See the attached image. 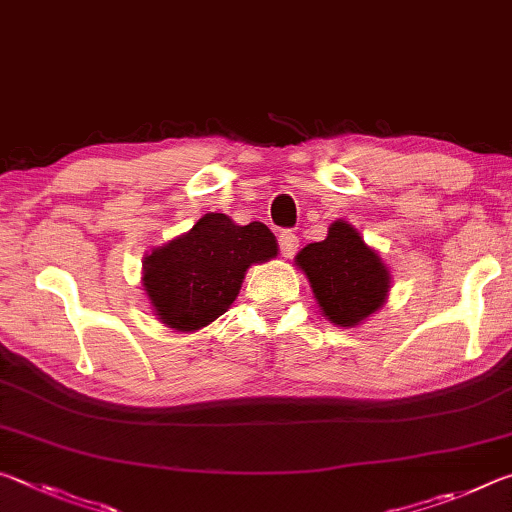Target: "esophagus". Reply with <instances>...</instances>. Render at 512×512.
<instances>
[{
    "mask_svg": "<svg viewBox=\"0 0 512 512\" xmlns=\"http://www.w3.org/2000/svg\"><path fill=\"white\" fill-rule=\"evenodd\" d=\"M277 244H280V253H282V257L284 259H291L293 255H296V250H298V237L293 235L291 230H287V232H282L280 235V239H277Z\"/></svg>",
    "mask_w": 512,
    "mask_h": 512,
    "instance_id": "esophagus-1",
    "label": "esophagus"
}]
</instances>
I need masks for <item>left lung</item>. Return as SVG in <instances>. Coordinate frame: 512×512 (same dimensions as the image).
Masks as SVG:
<instances>
[{
    "instance_id": "1",
    "label": "left lung",
    "mask_w": 512,
    "mask_h": 512,
    "mask_svg": "<svg viewBox=\"0 0 512 512\" xmlns=\"http://www.w3.org/2000/svg\"><path fill=\"white\" fill-rule=\"evenodd\" d=\"M296 266L307 275L318 307L339 327L363 323L391 291L386 264L345 221H334L327 239L302 248Z\"/></svg>"
}]
</instances>
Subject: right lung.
Masks as SVG:
<instances>
[{
	"label": "right lung",
	"instance_id": "right-lung-1",
	"mask_svg": "<svg viewBox=\"0 0 512 512\" xmlns=\"http://www.w3.org/2000/svg\"><path fill=\"white\" fill-rule=\"evenodd\" d=\"M275 255L277 241L264 223L237 225L210 212L144 257L142 287L164 325L194 332L230 309L250 266Z\"/></svg>",
	"mask_w": 512,
	"mask_h": 512
}]
</instances>
